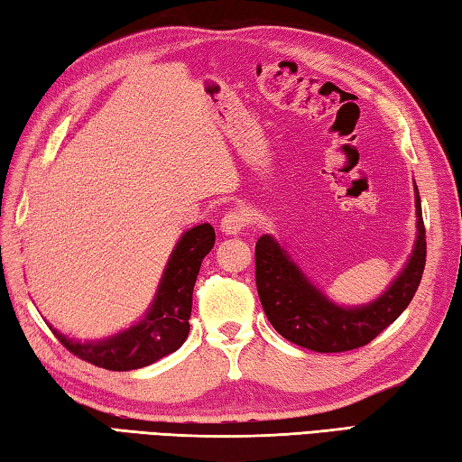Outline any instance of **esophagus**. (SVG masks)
Segmentation results:
<instances>
[{
    "mask_svg": "<svg viewBox=\"0 0 462 462\" xmlns=\"http://www.w3.org/2000/svg\"><path fill=\"white\" fill-rule=\"evenodd\" d=\"M244 226H246V218H244V214L238 210L226 212L220 220V230L224 234H240L244 230Z\"/></svg>",
    "mask_w": 462,
    "mask_h": 462,
    "instance_id": "34e87169",
    "label": "esophagus"
}]
</instances>
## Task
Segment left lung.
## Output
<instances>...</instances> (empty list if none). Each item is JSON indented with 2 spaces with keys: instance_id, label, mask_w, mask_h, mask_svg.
I'll return each instance as SVG.
<instances>
[{
  "instance_id": "8db88e82",
  "label": "left lung",
  "mask_w": 462,
  "mask_h": 462,
  "mask_svg": "<svg viewBox=\"0 0 462 462\" xmlns=\"http://www.w3.org/2000/svg\"><path fill=\"white\" fill-rule=\"evenodd\" d=\"M417 242L412 254L376 300L360 306H338L304 276L280 244L264 234L256 242V288L268 320L286 340L314 352H346L368 345L411 304L420 284L427 236L420 196L414 186Z\"/></svg>"
}]
</instances>
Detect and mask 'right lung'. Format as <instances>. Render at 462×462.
Wrapping results in <instances>:
<instances>
[{
  "label": "right lung",
  "mask_w": 462,
  "mask_h": 462,
  "mask_svg": "<svg viewBox=\"0 0 462 462\" xmlns=\"http://www.w3.org/2000/svg\"><path fill=\"white\" fill-rule=\"evenodd\" d=\"M216 240L210 224L194 226L182 234L171 250L168 264L158 284V292L146 316L128 330H122L104 340L79 342L51 328L56 338L71 355L89 365L107 370H135L176 352L184 345L189 332L192 292L202 260L212 250Z\"/></svg>",
  "instance_id": "obj_1"
}]
</instances>
